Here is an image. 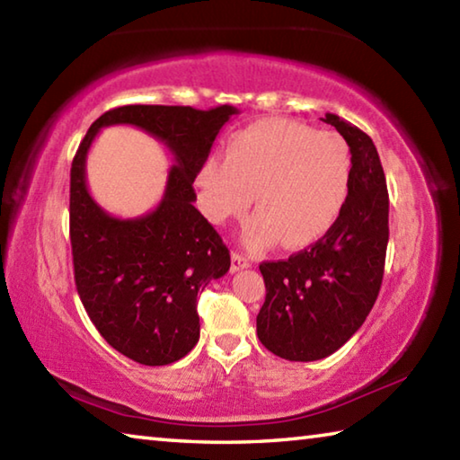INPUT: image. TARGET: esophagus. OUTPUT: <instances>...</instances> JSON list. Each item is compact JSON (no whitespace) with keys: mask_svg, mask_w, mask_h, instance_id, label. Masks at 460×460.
I'll return each mask as SVG.
<instances>
[{"mask_svg":"<svg viewBox=\"0 0 460 460\" xmlns=\"http://www.w3.org/2000/svg\"><path fill=\"white\" fill-rule=\"evenodd\" d=\"M249 266H252V261H249V258H245L243 253H239V252L231 253V271H239V270L249 268Z\"/></svg>","mask_w":460,"mask_h":460,"instance_id":"34e87169","label":"esophagus"}]
</instances>
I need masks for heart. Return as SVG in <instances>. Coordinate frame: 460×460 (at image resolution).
I'll return each mask as SVG.
<instances>
[{
    "label": "heart",
    "mask_w": 460,
    "mask_h": 460,
    "mask_svg": "<svg viewBox=\"0 0 460 460\" xmlns=\"http://www.w3.org/2000/svg\"><path fill=\"white\" fill-rule=\"evenodd\" d=\"M351 150L331 131L290 119H261L233 134L225 160L208 158L197 184L213 223L243 215L255 194L245 243L263 249L310 245L329 231L351 186Z\"/></svg>",
    "instance_id": "1"
}]
</instances>
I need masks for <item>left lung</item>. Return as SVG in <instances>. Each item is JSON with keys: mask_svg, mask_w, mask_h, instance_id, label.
<instances>
[{"mask_svg": "<svg viewBox=\"0 0 460 460\" xmlns=\"http://www.w3.org/2000/svg\"><path fill=\"white\" fill-rule=\"evenodd\" d=\"M351 150V186L332 227L282 261H263L261 345L288 361L332 355L359 331L376 305L389 239V197L377 147L357 126L326 113Z\"/></svg>", "mask_w": 460, "mask_h": 460, "instance_id": "left-lung-1", "label": "left lung"}]
</instances>
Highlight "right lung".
Masks as SVG:
<instances>
[{
	"label": "right lung",
	"mask_w": 460,
	"mask_h": 460,
	"mask_svg": "<svg viewBox=\"0 0 460 460\" xmlns=\"http://www.w3.org/2000/svg\"><path fill=\"white\" fill-rule=\"evenodd\" d=\"M235 107H115L89 128L71 166V245L76 292L109 345L142 365H168L199 342L197 296L229 271V249L194 208L192 182ZM136 125L175 154L152 214L118 220L86 190L84 160L101 127Z\"/></svg>",
	"instance_id": "obj_1"
}]
</instances>
